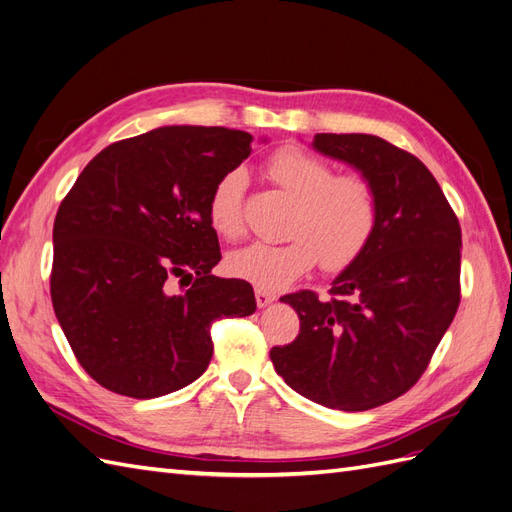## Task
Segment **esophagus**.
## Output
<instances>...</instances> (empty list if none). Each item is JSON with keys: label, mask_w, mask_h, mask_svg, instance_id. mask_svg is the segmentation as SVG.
<instances>
[{"label": "esophagus", "mask_w": 512, "mask_h": 512, "mask_svg": "<svg viewBox=\"0 0 512 512\" xmlns=\"http://www.w3.org/2000/svg\"><path fill=\"white\" fill-rule=\"evenodd\" d=\"M273 301H275V294H271V292H267V290H262V288H256V303H258L260 309L271 305Z\"/></svg>", "instance_id": "1"}]
</instances>
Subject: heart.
Here are the masks:
<instances>
[{"label": "heart", "mask_w": 512, "mask_h": 512, "mask_svg": "<svg viewBox=\"0 0 512 512\" xmlns=\"http://www.w3.org/2000/svg\"><path fill=\"white\" fill-rule=\"evenodd\" d=\"M267 175L294 198L284 243H250L235 250L228 271L267 292H277L312 271L348 267L359 256L378 222V200L359 175H333L331 164L301 147H282L267 160ZM247 173L232 168L215 181L207 215L222 239L243 235V192Z\"/></svg>", "instance_id": "heart-1"}]
</instances>
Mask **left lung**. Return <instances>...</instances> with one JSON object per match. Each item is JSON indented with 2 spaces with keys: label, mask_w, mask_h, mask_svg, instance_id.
Here are the masks:
<instances>
[{
  "label": "left lung",
  "mask_w": 512,
  "mask_h": 512,
  "mask_svg": "<svg viewBox=\"0 0 512 512\" xmlns=\"http://www.w3.org/2000/svg\"><path fill=\"white\" fill-rule=\"evenodd\" d=\"M312 147L359 170L378 200L365 250L331 282L333 299L301 290L280 301L301 331L271 348L292 391L333 410L363 412L416 384L459 307L461 228L412 153L374 134H316Z\"/></svg>",
  "instance_id": "1"
}]
</instances>
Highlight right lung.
Wrapping results in <instances>:
<instances>
[{
  "label": "right lung",
  "mask_w": 512,
  "mask_h": 512,
  "mask_svg": "<svg viewBox=\"0 0 512 512\" xmlns=\"http://www.w3.org/2000/svg\"><path fill=\"white\" fill-rule=\"evenodd\" d=\"M252 141L228 128H156L102 149L61 200L53 309L104 389L134 399L183 389L211 361V322L256 312L250 284L211 275L222 254L207 215L215 181ZM170 279L189 290L170 293Z\"/></svg>",
  "instance_id": "add662e5"
}]
</instances>
